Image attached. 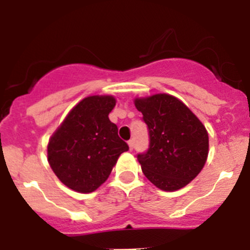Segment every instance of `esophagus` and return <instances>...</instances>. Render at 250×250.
Masks as SVG:
<instances>
[{
  "label": "esophagus",
  "mask_w": 250,
  "mask_h": 250,
  "mask_svg": "<svg viewBox=\"0 0 250 250\" xmlns=\"http://www.w3.org/2000/svg\"><path fill=\"white\" fill-rule=\"evenodd\" d=\"M128 146H129V149L130 150H133V148H134V140H129V141H128Z\"/></svg>",
  "instance_id": "1"
}]
</instances>
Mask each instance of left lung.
I'll list each match as a JSON object with an SVG mask.
<instances>
[{"label": "left lung", "mask_w": 250, "mask_h": 250, "mask_svg": "<svg viewBox=\"0 0 250 250\" xmlns=\"http://www.w3.org/2000/svg\"><path fill=\"white\" fill-rule=\"evenodd\" d=\"M149 131V148L138 154L142 172L164 191L192 182L207 163L209 135L204 125L182 101L168 94L135 98Z\"/></svg>", "instance_id": "8db88e82"}]
</instances>
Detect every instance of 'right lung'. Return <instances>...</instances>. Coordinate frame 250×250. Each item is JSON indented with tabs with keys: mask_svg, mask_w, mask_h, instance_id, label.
<instances>
[{
	"mask_svg": "<svg viewBox=\"0 0 250 250\" xmlns=\"http://www.w3.org/2000/svg\"><path fill=\"white\" fill-rule=\"evenodd\" d=\"M114 96L96 95L71 109L48 141L47 160L54 174L71 190L89 193L108 179L123 152L129 149L110 122Z\"/></svg>",
	"mask_w": 250,
	"mask_h": 250,
	"instance_id": "add662e5",
	"label": "right lung"
}]
</instances>
